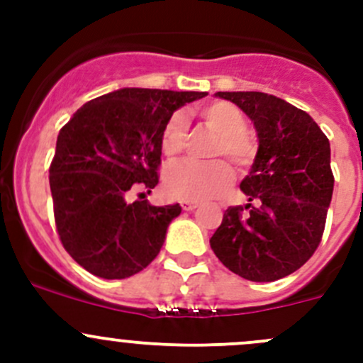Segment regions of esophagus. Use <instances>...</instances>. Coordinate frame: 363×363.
<instances>
[{"label":"esophagus","instance_id":"1","mask_svg":"<svg viewBox=\"0 0 363 363\" xmlns=\"http://www.w3.org/2000/svg\"><path fill=\"white\" fill-rule=\"evenodd\" d=\"M181 207H182V211H195V208L199 207V203H196V202H189V200H182Z\"/></svg>","mask_w":363,"mask_h":363}]
</instances>
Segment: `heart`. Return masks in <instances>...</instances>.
<instances>
[{
  "label": "heart",
  "mask_w": 363,
  "mask_h": 363,
  "mask_svg": "<svg viewBox=\"0 0 363 363\" xmlns=\"http://www.w3.org/2000/svg\"><path fill=\"white\" fill-rule=\"evenodd\" d=\"M203 123L218 135L212 156H228L239 168L250 167L256 145L247 137V121L242 111L230 101H212L199 111ZM188 138V124L181 112L168 117L161 131V151L168 158L181 155ZM233 181V170L226 161H184L164 174V189L170 196L189 202H202L225 193Z\"/></svg>",
  "instance_id": "b5f03b06"
}]
</instances>
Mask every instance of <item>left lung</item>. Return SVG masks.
Here are the masks:
<instances>
[{
    "label": "left lung",
    "mask_w": 363,
    "mask_h": 363,
    "mask_svg": "<svg viewBox=\"0 0 363 363\" xmlns=\"http://www.w3.org/2000/svg\"><path fill=\"white\" fill-rule=\"evenodd\" d=\"M255 124L258 151L240 189L246 207H228L211 247L237 276L270 283L290 276L320 246L334 193L330 142L307 112L258 91L216 93Z\"/></svg>",
    "instance_id": "obj_1"
}]
</instances>
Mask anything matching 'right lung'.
I'll list each match as a JSON object with an SVG mask.
<instances>
[{"label": "right lung", "instance_id": "1", "mask_svg": "<svg viewBox=\"0 0 363 363\" xmlns=\"http://www.w3.org/2000/svg\"><path fill=\"white\" fill-rule=\"evenodd\" d=\"M203 96L123 87L87 101L61 128L49 168L54 218L65 250L87 272L124 279L158 256L181 205L155 207L128 196L158 184L164 123Z\"/></svg>", "mask_w": 363, "mask_h": 363}]
</instances>
